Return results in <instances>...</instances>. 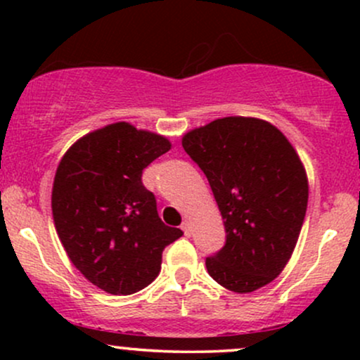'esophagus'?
I'll list each match as a JSON object with an SVG mask.
<instances>
[{"instance_id": "obj_1", "label": "esophagus", "mask_w": 360, "mask_h": 360, "mask_svg": "<svg viewBox=\"0 0 360 360\" xmlns=\"http://www.w3.org/2000/svg\"><path fill=\"white\" fill-rule=\"evenodd\" d=\"M181 229H183V232H184V235L186 237H191V233H193V226H191V221H183V225H181Z\"/></svg>"}]
</instances>
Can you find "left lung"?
Masks as SVG:
<instances>
[{"label": "left lung", "mask_w": 360, "mask_h": 360, "mask_svg": "<svg viewBox=\"0 0 360 360\" xmlns=\"http://www.w3.org/2000/svg\"><path fill=\"white\" fill-rule=\"evenodd\" d=\"M183 147L208 179L226 242L206 257L210 276L235 292L276 279L298 242L308 179L283 134L259 118L226 117L194 128Z\"/></svg>", "instance_id": "8db88e82"}]
</instances>
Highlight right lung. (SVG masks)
Returning a JSON list of instances; mask_svg holds the SVG:
<instances>
[{"label":"right lung","mask_w":360,"mask_h":360,"mask_svg":"<svg viewBox=\"0 0 360 360\" xmlns=\"http://www.w3.org/2000/svg\"><path fill=\"white\" fill-rule=\"evenodd\" d=\"M171 148L162 135L111 123L77 140L57 167L52 214L69 259L110 295H134L157 278L162 250L183 235L159 218L142 183Z\"/></svg>","instance_id":"add662e5"}]
</instances>
